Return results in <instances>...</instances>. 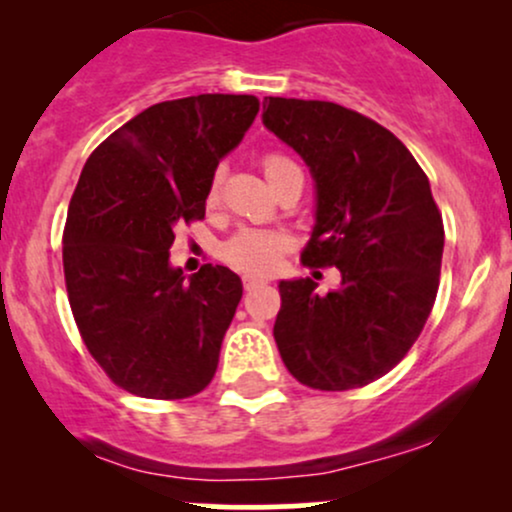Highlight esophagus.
<instances>
[{
  "instance_id": "obj_1",
  "label": "esophagus",
  "mask_w": 512,
  "mask_h": 512,
  "mask_svg": "<svg viewBox=\"0 0 512 512\" xmlns=\"http://www.w3.org/2000/svg\"><path fill=\"white\" fill-rule=\"evenodd\" d=\"M264 281L262 279H257V276H250V274H245L243 276V286H245V291H252V289H257V286H262Z\"/></svg>"
}]
</instances>
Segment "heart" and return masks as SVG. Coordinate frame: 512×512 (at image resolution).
<instances>
[{
	"label": "heart",
	"instance_id": "1",
	"mask_svg": "<svg viewBox=\"0 0 512 512\" xmlns=\"http://www.w3.org/2000/svg\"><path fill=\"white\" fill-rule=\"evenodd\" d=\"M262 170L269 185L276 187L281 180L296 173L298 166L281 151H269L262 156ZM221 197V175L214 173L207 187V207H214ZM289 248V238L279 231H267V228H240L226 243L221 245V260L231 264L233 269L245 274H269L279 264L281 255Z\"/></svg>",
	"mask_w": 512,
	"mask_h": 512
}]
</instances>
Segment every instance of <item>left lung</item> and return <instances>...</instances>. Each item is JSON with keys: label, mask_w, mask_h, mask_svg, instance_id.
Here are the masks:
<instances>
[{"label": "left lung", "mask_w": 512, "mask_h": 512, "mask_svg": "<svg viewBox=\"0 0 512 512\" xmlns=\"http://www.w3.org/2000/svg\"><path fill=\"white\" fill-rule=\"evenodd\" d=\"M262 120L310 166L317 223L305 267H337L342 286L281 281L274 339L313 390L383 378L419 339L440 284L443 216L426 173L390 129L327 101L264 98Z\"/></svg>", "instance_id": "obj_1"}]
</instances>
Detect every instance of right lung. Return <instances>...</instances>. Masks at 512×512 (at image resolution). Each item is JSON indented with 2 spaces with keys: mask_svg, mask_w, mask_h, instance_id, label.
Masks as SVG:
<instances>
[{
  "mask_svg": "<svg viewBox=\"0 0 512 512\" xmlns=\"http://www.w3.org/2000/svg\"><path fill=\"white\" fill-rule=\"evenodd\" d=\"M257 110L255 96L231 93L156 103L81 170L62 233L64 284L88 354L132 395L185 399L214 378L243 284L221 264L185 281L168 252L175 228L204 219L219 158Z\"/></svg>",
  "mask_w": 512,
  "mask_h": 512,
  "instance_id": "obj_1",
  "label": "right lung"
}]
</instances>
